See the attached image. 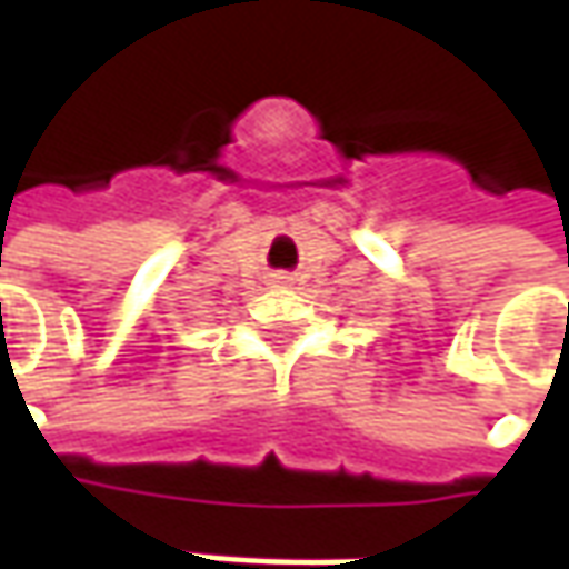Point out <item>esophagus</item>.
<instances>
[{
	"mask_svg": "<svg viewBox=\"0 0 569 569\" xmlns=\"http://www.w3.org/2000/svg\"><path fill=\"white\" fill-rule=\"evenodd\" d=\"M284 278H288V274H274V281H284Z\"/></svg>",
	"mask_w": 569,
	"mask_h": 569,
	"instance_id": "1",
	"label": "esophagus"
}]
</instances>
